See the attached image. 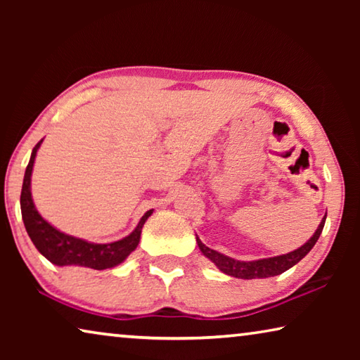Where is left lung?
<instances>
[{"label": "left lung", "instance_id": "left-lung-1", "mask_svg": "<svg viewBox=\"0 0 360 360\" xmlns=\"http://www.w3.org/2000/svg\"><path fill=\"white\" fill-rule=\"evenodd\" d=\"M326 216L322 217V221L319 224V227L316 229L314 235L309 238L303 246H300L295 251L283 254V255H275V257H268V259H259V260H251V262H245V260H236L231 259L229 255H224L221 252L214 251V249L208 248L203 245L202 240L197 236V243L198 248L205 257H208L212 264H214L219 270L225 275L233 276V278H240V279H255V278H270V276H276L281 275L285 270L294 266L298 264L304 255H307L309 251H311L313 246L316 245V241L319 240V236L322 233V229H324L326 224Z\"/></svg>", "mask_w": 360, "mask_h": 360}]
</instances>
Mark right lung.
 <instances>
[{"label": "right lung", "mask_w": 360, "mask_h": 360, "mask_svg": "<svg viewBox=\"0 0 360 360\" xmlns=\"http://www.w3.org/2000/svg\"><path fill=\"white\" fill-rule=\"evenodd\" d=\"M41 141L34 146L30 157L28 167L25 169V178H23L22 193H20V210L22 219L25 224L27 233L32 238L36 249L44 255V257L58 266H87L94 270H106L120 265L129 255L135 251L141 238V230L148 217L154 212L149 210L139 219L136 229L127 235L125 238L112 241V243H92L76 236L66 235L63 231L57 230L52 224H49L42 217L33 203L32 197V173L34 158L41 148Z\"/></svg>", "instance_id": "obj_1"}]
</instances>
